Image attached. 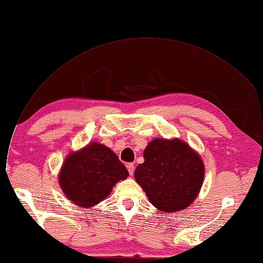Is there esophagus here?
<instances>
[{
    "instance_id": "1",
    "label": "esophagus",
    "mask_w": 263,
    "mask_h": 263,
    "mask_svg": "<svg viewBox=\"0 0 263 263\" xmlns=\"http://www.w3.org/2000/svg\"><path fill=\"white\" fill-rule=\"evenodd\" d=\"M126 167H127V170H128L129 175L133 176L134 171H135V165H134V163H127V164H126Z\"/></svg>"
}]
</instances>
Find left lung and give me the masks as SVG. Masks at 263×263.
<instances>
[{
    "instance_id": "obj_1",
    "label": "left lung",
    "mask_w": 263,
    "mask_h": 263,
    "mask_svg": "<svg viewBox=\"0 0 263 263\" xmlns=\"http://www.w3.org/2000/svg\"><path fill=\"white\" fill-rule=\"evenodd\" d=\"M143 156L144 162L136 167L135 178L149 202L164 212L187 208L204 180V164L197 154L178 139H155Z\"/></svg>"
}]
</instances>
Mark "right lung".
<instances>
[{
    "label": "right lung",
    "instance_id": "1",
    "mask_svg": "<svg viewBox=\"0 0 263 263\" xmlns=\"http://www.w3.org/2000/svg\"><path fill=\"white\" fill-rule=\"evenodd\" d=\"M127 176L128 171L116 154L95 142L70 154L60 171L59 184L74 204L88 208L102 202Z\"/></svg>",
    "mask_w": 263,
    "mask_h": 263
}]
</instances>
